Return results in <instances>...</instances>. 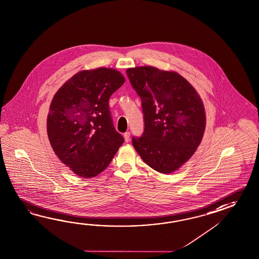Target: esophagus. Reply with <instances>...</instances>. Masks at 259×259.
Listing matches in <instances>:
<instances>
[{
  "instance_id": "obj_1",
  "label": "esophagus",
  "mask_w": 259,
  "mask_h": 259,
  "mask_svg": "<svg viewBox=\"0 0 259 259\" xmlns=\"http://www.w3.org/2000/svg\"><path fill=\"white\" fill-rule=\"evenodd\" d=\"M123 137H124V139H125V141L128 142L129 140H130V133L126 132L124 133V135H123Z\"/></svg>"
}]
</instances>
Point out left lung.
Wrapping results in <instances>:
<instances>
[{"instance_id":"left-lung-1","label":"left lung","mask_w":259,"mask_h":259,"mask_svg":"<svg viewBox=\"0 0 259 259\" xmlns=\"http://www.w3.org/2000/svg\"><path fill=\"white\" fill-rule=\"evenodd\" d=\"M127 76L142 102L145 128L133 138L139 156L152 169L170 174L194 155L201 143L204 104L187 79L154 66L128 68Z\"/></svg>"}]
</instances>
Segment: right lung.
Returning <instances> with one entry per match:
<instances>
[{
  "mask_svg": "<svg viewBox=\"0 0 259 259\" xmlns=\"http://www.w3.org/2000/svg\"><path fill=\"white\" fill-rule=\"evenodd\" d=\"M125 78L114 68L82 70L53 96L47 118L51 148L63 164L84 179L97 176L124 139L115 130L108 100Z\"/></svg>",
  "mask_w": 259,
  "mask_h": 259,
  "instance_id": "add662e5",
  "label": "right lung"
}]
</instances>
